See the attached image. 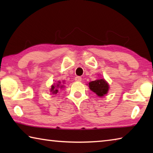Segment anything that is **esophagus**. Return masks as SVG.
I'll list each match as a JSON object with an SVG mask.
<instances>
[{
	"label": "esophagus",
	"mask_w": 153,
	"mask_h": 153,
	"mask_svg": "<svg viewBox=\"0 0 153 153\" xmlns=\"http://www.w3.org/2000/svg\"><path fill=\"white\" fill-rule=\"evenodd\" d=\"M75 80H76V82H81L82 81V77H79V76H76L75 77Z\"/></svg>",
	"instance_id": "34e87169"
}]
</instances>
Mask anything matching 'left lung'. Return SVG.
I'll return each instance as SVG.
<instances>
[{"mask_svg": "<svg viewBox=\"0 0 153 153\" xmlns=\"http://www.w3.org/2000/svg\"><path fill=\"white\" fill-rule=\"evenodd\" d=\"M88 85L90 89L100 97H104L105 94H107L109 88L108 83L104 79H99L90 82Z\"/></svg>", "mask_w": 153, "mask_h": 153, "instance_id": "left-lung-1", "label": "left lung"}]
</instances>
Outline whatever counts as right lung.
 I'll return each mask as SVG.
<instances>
[{
	"mask_svg": "<svg viewBox=\"0 0 153 153\" xmlns=\"http://www.w3.org/2000/svg\"><path fill=\"white\" fill-rule=\"evenodd\" d=\"M60 84H61V82H59V84H57L56 85H52L51 92H52L53 94H56V93L58 92L59 89L60 88H62V86H61V85H60Z\"/></svg>",
	"mask_w": 153,
	"mask_h": 153,
	"instance_id": "right-lung-1",
	"label": "right lung"
}]
</instances>
